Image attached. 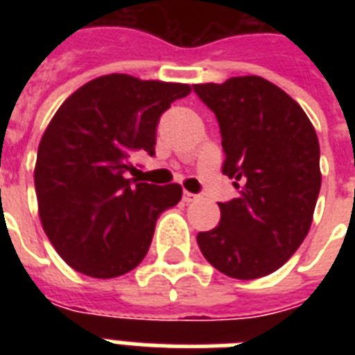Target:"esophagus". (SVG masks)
<instances>
[{
  "instance_id": "1",
  "label": "esophagus",
  "mask_w": 355,
  "mask_h": 355,
  "mask_svg": "<svg viewBox=\"0 0 355 355\" xmlns=\"http://www.w3.org/2000/svg\"><path fill=\"white\" fill-rule=\"evenodd\" d=\"M182 199H184V202H195V200L199 199V195L197 193H189V191H184V195H182Z\"/></svg>"
}]
</instances>
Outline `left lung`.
<instances>
[{"instance_id":"left-lung-1","label":"left lung","mask_w":355,"mask_h":355,"mask_svg":"<svg viewBox=\"0 0 355 355\" xmlns=\"http://www.w3.org/2000/svg\"><path fill=\"white\" fill-rule=\"evenodd\" d=\"M216 114L223 173L237 199L219 202L221 221L199 232L202 256L237 280L280 269L308 236L320 191L317 132L300 105L269 80L248 75L193 85Z\"/></svg>"}]
</instances>
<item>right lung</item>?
<instances>
[{
	"instance_id": "right-lung-1",
	"label": "right lung",
	"mask_w": 355,
	"mask_h": 355,
	"mask_svg": "<svg viewBox=\"0 0 355 355\" xmlns=\"http://www.w3.org/2000/svg\"><path fill=\"white\" fill-rule=\"evenodd\" d=\"M188 94V85L112 73L80 86L53 116L35 189L44 232L69 267L116 278L145 258L158 217L182 188L138 182L130 160L155 156L160 116Z\"/></svg>"
}]
</instances>
